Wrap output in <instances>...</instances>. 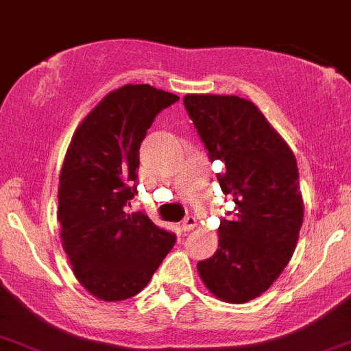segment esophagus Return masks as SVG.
<instances>
[{
  "label": "esophagus",
  "mask_w": 351,
  "mask_h": 351,
  "mask_svg": "<svg viewBox=\"0 0 351 351\" xmlns=\"http://www.w3.org/2000/svg\"><path fill=\"white\" fill-rule=\"evenodd\" d=\"M195 226H197V219H195L194 217L184 218L183 223H181V230L183 231H191V230H194Z\"/></svg>",
  "instance_id": "esophagus-1"
}]
</instances>
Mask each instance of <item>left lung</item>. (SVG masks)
<instances>
[{"label": "left lung", "instance_id": "obj_1", "mask_svg": "<svg viewBox=\"0 0 351 351\" xmlns=\"http://www.w3.org/2000/svg\"><path fill=\"white\" fill-rule=\"evenodd\" d=\"M184 107L208 151L223 163L217 178L234 200L221 219L218 249L199 261V276L219 300L245 303L268 291L295 250L303 199L292 149L252 101L186 95Z\"/></svg>", "mask_w": 351, "mask_h": 351}]
</instances>
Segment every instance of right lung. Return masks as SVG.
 Returning a JSON list of instances; mask_svg holds the SVG:
<instances>
[{"instance_id": "obj_1", "label": "right lung", "mask_w": 351, "mask_h": 351, "mask_svg": "<svg viewBox=\"0 0 351 351\" xmlns=\"http://www.w3.org/2000/svg\"><path fill=\"white\" fill-rule=\"evenodd\" d=\"M180 97L151 85L110 91L69 144L59 176L60 241L78 282L93 297L120 302L151 281L176 236L141 212L136 194L139 146L158 112Z\"/></svg>"}]
</instances>
